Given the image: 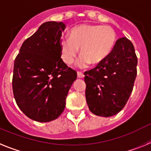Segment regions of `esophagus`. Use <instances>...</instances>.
Masks as SVG:
<instances>
[{"mask_svg": "<svg viewBox=\"0 0 151 151\" xmlns=\"http://www.w3.org/2000/svg\"><path fill=\"white\" fill-rule=\"evenodd\" d=\"M77 77L79 78H83L84 77V74L82 72H77Z\"/></svg>", "mask_w": 151, "mask_h": 151, "instance_id": "esophagus-1", "label": "esophagus"}]
</instances>
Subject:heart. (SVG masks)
<instances>
[{"mask_svg":"<svg viewBox=\"0 0 151 151\" xmlns=\"http://www.w3.org/2000/svg\"><path fill=\"white\" fill-rule=\"evenodd\" d=\"M115 42L116 33L109 26L80 25L70 29V37L60 40L61 59L66 65H71L81 48V68H86L90 63L99 65L111 52Z\"/></svg>","mask_w":151,"mask_h":151,"instance_id":"heart-1","label":"heart"}]
</instances>
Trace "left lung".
Listing matches in <instances>:
<instances>
[{
	"label": "left lung",
	"mask_w": 151,
	"mask_h": 151,
	"mask_svg": "<svg viewBox=\"0 0 151 151\" xmlns=\"http://www.w3.org/2000/svg\"><path fill=\"white\" fill-rule=\"evenodd\" d=\"M137 65L133 44L123 37L102 62L85 72L86 103L93 113L110 117L124 108L133 90Z\"/></svg>",
	"instance_id": "left-lung-1"
}]
</instances>
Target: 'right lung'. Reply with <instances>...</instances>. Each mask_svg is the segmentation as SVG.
<instances>
[{
  "mask_svg": "<svg viewBox=\"0 0 151 151\" xmlns=\"http://www.w3.org/2000/svg\"><path fill=\"white\" fill-rule=\"evenodd\" d=\"M65 25L48 21L23 42L14 61L13 92L27 117L39 122L53 121L63 112L75 70L61 58L59 42Z\"/></svg>",
  "mask_w": 151,
  "mask_h": 151,
  "instance_id": "add662e5",
  "label": "right lung"
}]
</instances>
